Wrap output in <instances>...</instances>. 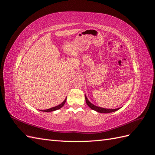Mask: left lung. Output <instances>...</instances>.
Returning a JSON list of instances; mask_svg holds the SVG:
<instances>
[{"label": "left lung", "instance_id": "1", "mask_svg": "<svg viewBox=\"0 0 155 155\" xmlns=\"http://www.w3.org/2000/svg\"><path fill=\"white\" fill-rule=\"evenodd\" d=\"M85 100H86V103L87 105L91 108V109L95 110L97 112H100V113H110V112H115L116 110H118V109H120V108H118V109H105V108H102V107H100L98 106L94 105V104H92V103H91L89 101V100H88L87 97L86 96V95H85Z\"/></svg>", "mask_w": 155, "mask_h": 155}]
</instances>
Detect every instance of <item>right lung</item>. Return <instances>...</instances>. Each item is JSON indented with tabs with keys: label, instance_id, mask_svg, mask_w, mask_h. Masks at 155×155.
<instances>
[{
	"label": "right lung",
	"instance_id": "obj_1",
	"mask_svg": "<svg viewBox=\"0 0 155 155\" xmlns=\"http://www.w3.org/2000/svg\"><path fill=\"white\" fill-rule=\"evenodd\" d=\"M66 101H67V97L65 98L64 100L60 105H58V106L54 107H51V108H50V109H48L41 110L43 111V112H51V111H54V110H58V109H61V107L64 105V104H65V102H66Z\"/></svg>",
	"mask_w": 155,
	"mask_h": 155
}]
</instances>
